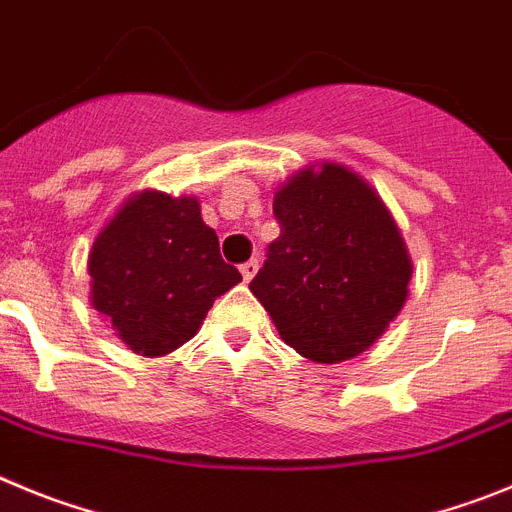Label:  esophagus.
Here are the masks:
<instances>
[{"label":"esophagus","mask_w":512,"mask_h":512,"mask_svg":"<svg viewBox=\"0 0 512 512\" xmlns=\"http://www.w3.org/2000/svg\"><path fill=\"white\" fill-rule=\"evenodd\" d=\"M257 267H260V262H257V260H250V262H245V265L239 267V273H242V278H245V283H250V280L255 278Z\"/></svg>","instance_id":"34e87169"}]
</instances>
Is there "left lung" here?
Instances as JSON below:
<instances>
[{"label": "left lung", "instance_id": "1", "mask_svg": "<svg viewBox=\"0 0 512 512\" xmlns=\"http://www.w3.org/2000/svg\"><path fill=\"white\" fill-rule=\"evenodd\" d=\"M280 237L252 296L280 339L319 365L367 352L403 311L413 260L385 201L352 168L324 160L275 191Z\"/></svg>", "mask_w": 512, "mask_h": 512}]
</instances>
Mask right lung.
<instances>
[{"instance_id": "obj_1", "label": "right lung", "mask_w": 512, "mask_h": 512, "mask_svg": "<svg viewBox=\"0 0 512 512\" xmlns=\"http://www.w3.org/2000/svg\"><path fill=\"white\" fill-rule=\"evenodd\" d=\"M89 301L114 334L142 357L186 344L222 293L242 280L219 255L196 196L135 193L89 250Z\"/></svg>"}]
</instances>
